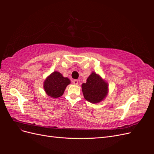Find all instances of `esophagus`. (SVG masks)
Masks as SVG:
<instances>
[{"label":"esophagus","mask_w":154,"mask_h":154,"mask_svg":"<svg viewBox=\"0 0 154 154\" xmlns=\"http://www.w3.org/2000/svg\"><path fill=\"white\" fill-rule=\"evenodd\" d=\"M72 82H73V83H74V85H78V81L77 80H74L72 81Z\"/></svg>","instance_id":"1"}]
</instances>
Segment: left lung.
Instances as JSON below:
<instances>
[{
    "mask_svg": "<svg viewBox=\"0 0 154 154\" xmlns=\"http://www.w3.org/2000/svg\"><path fill=\"white\" fill-rule=\"evenodd\" d=\"M108 84L96 72H92L82 85L85 99L92 103H97L103 100L108 94Z\"/></svg>",
    "mask_w": 154,
    "mask_h": 154,
    "instance_id": "1",
    "label": "left lung"
}]
</instances>
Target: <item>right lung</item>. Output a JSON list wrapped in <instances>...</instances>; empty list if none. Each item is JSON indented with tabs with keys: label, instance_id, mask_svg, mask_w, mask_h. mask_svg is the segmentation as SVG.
<instances>
[{
	"label": "right lung",
	"instance_id": "add662e5",
	"mask_svg": "<svg viewBox=\"0 0 154 154\" xmlns=\"http://www.w3.org/2000/svg\"><path fill=\"white\" fill-rule=\"evenodd\" d=\"M71 83L67 78H65L61 73L54 71L45 79L44 83V88L48 96L57 98L62 96L66 87Z\"/></svg>",
	"mask_w": 154,
	"mask_h": 154
}]
</instances>
